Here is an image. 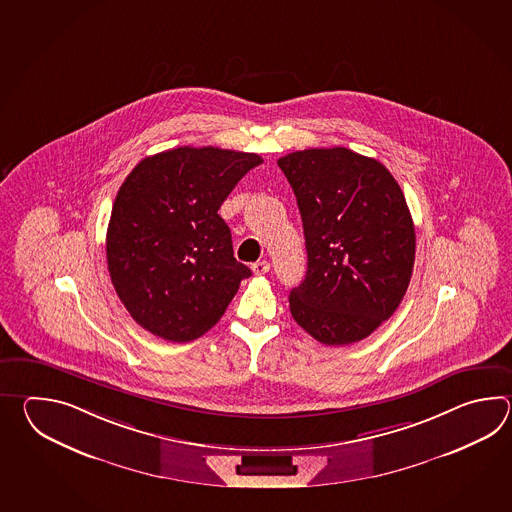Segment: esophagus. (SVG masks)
I'll list each match as a JSON object with an SVG mask.
<instances>
[{
  "label": "esophagus",
  "instance_id": "obj_1",
  "mask_svg": "<svg viewBox=\"0 0 512 512\" xmlns=\"http://www.w3.org/2000/svg\"><path fill=\"white\" fill-rule=\"evenodd\" d=\"M269 271H271V263L267 260H260L256 261V263H252V272H254L256 276L267 274Z\"/></svg>",
  "mask_w": 512,
  "mask_h": 512
}]
</instances>
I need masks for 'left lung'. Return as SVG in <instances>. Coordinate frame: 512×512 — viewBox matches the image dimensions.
Segmentation results:
<instances>
[{
	"label": "left lung",
	"mask_w": 512,
	"mask_h": 512,
	"mask_svg": "<svg viewBox=\"0 0 512 512\" xmlns=\"http://www.w3.org/2000/svg\"><path fill=\"white\" fill-rule=\"evenodd\" d=\"M304 223L307 271L289 294L296 324L327 346L370 337L412 278L415 229L384 164L348 148L278 159Z\"/></svg>",
	"instance_id": "1"
}]
</instances>
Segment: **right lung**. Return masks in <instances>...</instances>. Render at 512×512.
I'll list each match as a JSON object with an SVG mask.
<instances>
[{
    "mask_svg": "<svg viewBox=\"0 0 512 512\" xmlns=\"http://www.w3.org/2000/svg\"><path fill=\"white\" fill-rule=\"evenodd\" d=\"M261 163L256 153L181 146L142 159L124 179L109 218L108 271L131 318L155 337L205 335L251 276L218 210Z\"/></svg>",
    "mask_w": 512,
    "mask_h": 512,
    "instance_id": "add662e5",
    "label": "right lung"
}]
</instances>
